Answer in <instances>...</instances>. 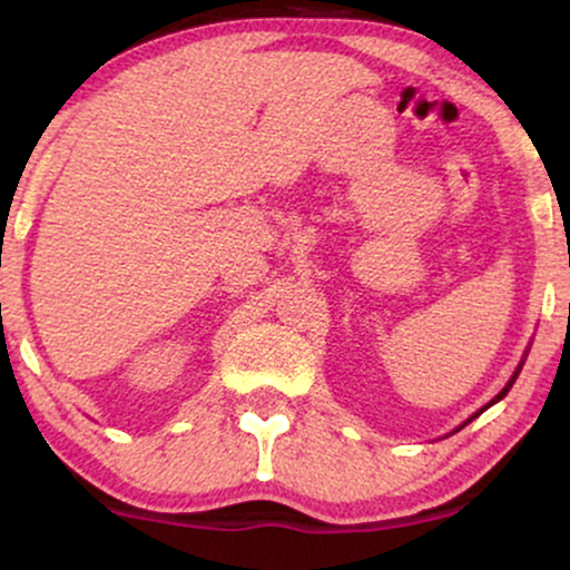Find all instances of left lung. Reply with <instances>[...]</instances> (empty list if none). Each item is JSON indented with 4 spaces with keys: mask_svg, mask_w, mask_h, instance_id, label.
I'll return each mask as SVG.
<instances>
[{
    "mask_svg": "<svg viewBox=\"0 0 570 570\" xmlns=\"http://www.w3.org/2000/svg\"><path fill=\"white\" fill-rule=\"evenodd\" d=\"M520 370H522V362H520V367H517V370H514L512 381H509L507 385H503V389H501V394H499V396H495V399H493V402H490V404H495V402H499V399H503V396H507V394H509V389H512V385H514V381H517V375H520ZM490 404H488V407H490ZM480 412H482V410H480ZM480 412H474V415H472V417H469V421H466V423H472V421H474V417H476V415H480ZM466 423H463V426H466Z\"/></svg>",
    "mask_w": 570,
    "mask_h": 570,
    "instance_id": "obj_1",
    "label": "left lung"
}]
</instances>
